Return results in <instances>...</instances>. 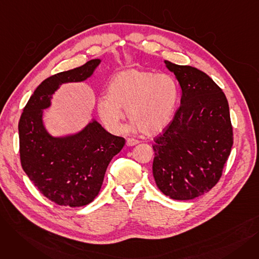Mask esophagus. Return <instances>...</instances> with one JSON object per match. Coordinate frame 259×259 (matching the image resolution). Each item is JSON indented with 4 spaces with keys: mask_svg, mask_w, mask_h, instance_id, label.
<instances>
[{
    "mask_svg": "<svg viewBox=\"0 0 259 259\" xmlns=\"http://www.w3.org/2000/svg\"><path fill=\"white\" fill-rule=\"evenodd\" d=\"M138 144H139V141L134 140V139H128V140H127V142H126V145H127V146H129V147L135 146V145H138Z\"/></svg>",
    "mask_w": 259,
    "mask_h": 259,
    "instance_id": "esophagus-1",
    "label": "esophagus"
}]
</instances>
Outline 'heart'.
Returning a JSON list of instances; mask_svg holds the SVG:
<instances>
[{
	"label": "heart",
	"instance_id": "obj_1",
	"mask_svg": "<svg viewBox=\"0 0 259 259\" xmlns=\"http://www.w3.org/2000/svg\"><path fill=\"white\" fill-rule=\"evenodd\" d=\"M178 98V81L170 74L126 69L113 76L107 97L98 100L97 112L105 128L112 133L120 130L124 109L132 119L130 130L154 135L168 126Z\"/></svg>",
	"mask_w": 259,
	"mask_h": 259
}]
</instances>
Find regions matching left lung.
Returning <instances> with one entry per match:
<instances>
[{
    "label": "left lung",
    "mask_w": 259,
    "mask_h": 259,
    "mask_svg": "<svg viewBox=\"0 0 259 259\" xmlns=\"http://www.w3.org/2000/svg\"><path fill=\"white\" fill-rule=\"evenodd\" d=\"M182 89L173 120L154 139L152 171L165 195L189 200L220 181L233 145L229 104L223 90L205 72L165 61Z\"/></svg>",
    "instance_id": "left-lung-1"
}]
</instances>
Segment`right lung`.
I'll return each instance as SVG.
<instances>
[{"label": "right lung", "instance_id": "add662e5", "mask_svg": "<svg viewBox=\"0 0 259 259\" xmlns=\"http://www.w3.org/2000/svg\"><path fill=\"white\" fill-rule=\"evenodd\" d=\"M95 59L54 74L38 85L19 121L21 164L38 191L65 207H83L98 196L109 162L125 140L107 132L91 118L77 132L53 137L45 127L44 110L53 94L67 83L88 79L101 64Z\"/></svg>", "mask_w": 259, "mask_h": 259}]
</instances>
